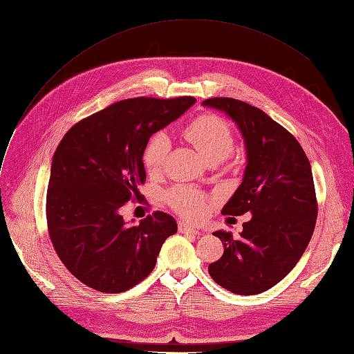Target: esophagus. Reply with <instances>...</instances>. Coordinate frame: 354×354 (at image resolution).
<instances>
[{"instance_id":"esophagus-1","label":"esophagus","mask_w":354,"mask_h":354,"mask_svg":"<svg viewBox=\"0 0 354 354\" xmlns=\"http://www.w3.org/2000/svg\"><path fill=\"white\" fill-rule=\"evenodd\" d=\"M178 231L183 234H193V236H199V230L194 228L192 224L185 223V221H180L178 223Z\"/></svg>"}]
</instances>
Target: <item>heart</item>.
<instances>
[{"label": "heart", "instance_id": "heart-1", "mask_svg": "<svg viewBox=\"0 0 354 354\" xmlns=\"http://www.w3.org/2000/svg\"><path fill=\"white\" fill-rule=\"evenodd\" d=\"M185 136L205 161H223L234 148V133L231 126L215 114H203L194 118L183 130ZM169 151V139L164 133H156L146 143L143 151V165L149 174H160ZM171 208L185 218H202L209 208L212 198L187 186H176L167 194Z\"/></svg>", "mask_w": 354, "mask_h": 354}]
</instances>
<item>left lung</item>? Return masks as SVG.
<instances>
[{"label": "left lung", "mask_w": 354, "mask_h": 354, "mask_svg": "<svg viewBox=\"0 0 354 354\" xmlns=\"http://www.w3.org/2000/svg\"><path fill=\"white\" fill-rule=\"evenodd\" d=\"M203 105L233 120L246 145L245 176L221 212L252 214L237 239L215 231L224 253L208 271L231 293L259 295L293 270L313 234L318 203L310 162L296 138L262 109L233 98Z\"/></svg>", "instance_id": "left-lung-1"}]
</instances>
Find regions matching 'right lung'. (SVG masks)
Returning a JSON list of instances; mask_svg holds the SVG:
<instances>
[{
  "label": "right lung",
  "instance_id": "obj_1",
  "mask_svg": "<svg viewBox=\"0 0 354 354\" xmlns=\"http://www.w3.org/2000/svg\"><path fill=\"white\" fill-rule=\"evenodd\" d=\"M196 102L131 98L73 126L53 156L46 223L58 258L79 281L101 293H123L148 277L176 219L155 211L138 224L120 214L138 198L149 138Z\"/></svg>",
  "mask_w": 354,
  "mask_h": 354
}]
</instances>
